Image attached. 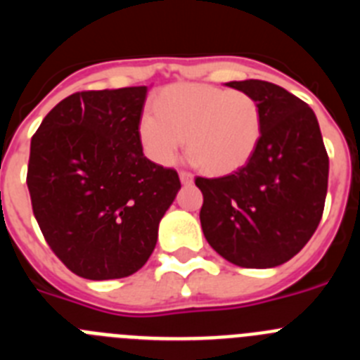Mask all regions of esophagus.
I'll return each instance as SVG.
<instances>
[{"instance_id":"obj_1","label":"esophagus","mask_w":360,"mask_h":360,"mask_svg":"<svg viewBox=\"0 0 360 360\" xmlns=\"http://www.w3.org/2000/svg\"><path fill=\"white\" fill-rule=\"evenodd\" d=\"M193 180H195V176H193L191 173H186V171H182V173H180V182H182L184 186H191V184H193Z\"/></svg>"}]
</instances>
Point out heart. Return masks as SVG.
Listing matches in <instances>:
<instances>
[{"label": "heart", "instance_id": "obj_1", "mask_svg": "<svg viewBox=\"0 0 360 360\" xmlns=\"http://www.w3.org/2000/svg\"><path fill=\"white\" fill-rule=\"evenodd\" d=\"M142 113L136 136L142 151L158 165H169L182 149L205 173L231 174L249 164L263 135L262 106L252 95L196 82L171 84Z\"/></svg>", "mask_w": 360, "mask_h": 360}]
</instances>
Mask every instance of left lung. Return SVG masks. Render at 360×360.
Masks as SVG:
<instances>
[{"instance_id":"obj_1","label":"left lung","mask_w":360,"mask_h":360,"mask_svg":"<svg viewBox=\"0 0 360 360\" xmlns=\"http://www.w3.org/2000/svg\"><path fill=\"white\" fill-rule=\"evenodd\" d=\"M252 95L263 135L249 164L219 178L198 176L205 240L227 262L272 269L303 249L321 221L328 189V155L316 113L266 81H231Z\"/></svg>"}]
</instances>
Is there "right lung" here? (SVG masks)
Returning a JSON list of instances; mask_svg holds the SVG:
<instances>
[{
  "mask_svg": "<svg viewBox=\"0 0 360 360\" xmlns=\"http://www.w3.org/2000/svg\"><path fill=\"white\" fill-rule=\"evenodd\" d=\"M148 86L79 91L30 142L27 186L44 240L73 274L120 279L155 250L180 178L144 157L136 122Z\"/></svg>",
  "mask_w": 360,
  "mask_h": 360,
  "instance_id": "add662e5",
  "label": "right lung"
}]
</instances>
